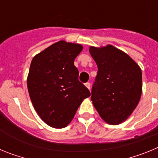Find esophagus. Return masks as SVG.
<instances>
[{
  "label": "esophagus",
  "instance_id": "34e87169",
  "mask_svg": "<svg viewBox=\"0 0 158 158\" xmlns=\"http://www.w3.org/2000/svg\"><path fill=\"white\" fill-rule=\"evenodd\" d=\"M85 86L88 88V89H90V83L87 82V83H85Z\"/></svg>",
  "mask_w": 158,
  "mask_h": 158
}]
</instances>
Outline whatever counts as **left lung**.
Masks as SVG:
<instances>
[{"mask_svg":"<svg viewBox=\"0 0 158 158\" xmlns=\"http://www.w3.org/2000/svg\"><path fill=\"white\" fill-rule=\"evenodd\" d=\"M98 71L91 100L103 119L111 125L125 121L142 95V70L129 55L111 45L90 47Z\"/></svg>","mask_w":158,"mask_h":158,"instance_id":"obj_1","label":"left lung"}]
</instances>
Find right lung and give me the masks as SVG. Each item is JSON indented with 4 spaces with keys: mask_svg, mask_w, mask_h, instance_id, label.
<instances>
[{
    "mask_svg": "<svg viewBox=\"0 0 158 158\" xmlns=\"http://www.w3.org/2000/svg\"><path fill=\"white\" fill-rule=\"evenodd\" d=\"M81 44L59 41L36 54L30 65L27 89L38 115L47 125L63 128L90 92L78 80L74 60Z\"/></svg>",
    "mask_w": 158,
    "mask_h": 158,
    "instance_id": "obj_1",
    "label": "right lung"
}]
</instances>
